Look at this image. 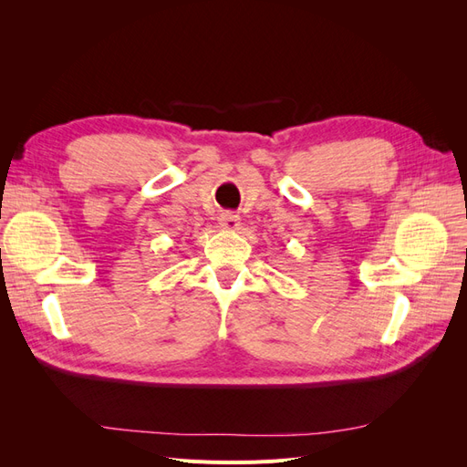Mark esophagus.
Masks as SVG:
<instances>
[{
	"mask_svg": "<svg viewBox=\"0 0 467 467\" xmlns=\"http://www.w3.org/2000/svg\"><path fill=\"white\" fill-rule=\"evenodd\" d=\"M220 225L223 230L235 232V230H239V225H242V220H239V216H235L234 212H223V214L220 216Z\"/></svg>",
	"mask_w": 467,
	"mask_h": 467,
	"instance_id": "1",
	"label": "esophagus"
}]
</instances>
